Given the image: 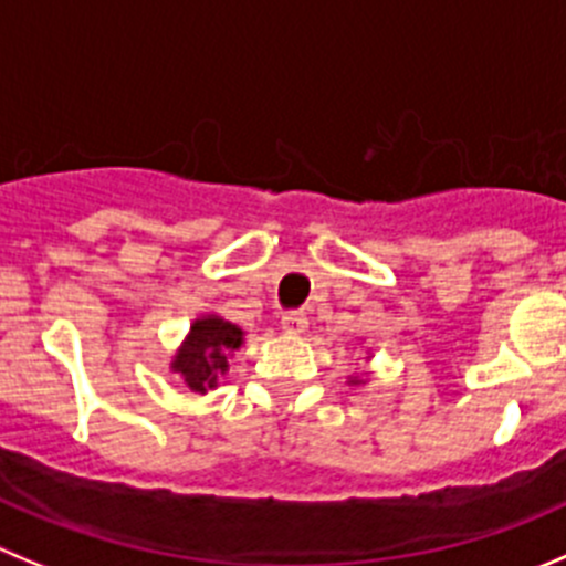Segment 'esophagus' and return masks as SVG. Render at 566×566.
<instances>
[{
    "label": "esophagus",
    "instance_id": "34e87169",
    "mask_svg": "<svg viewBox=\"0 0 566 566\" xmlns=\"http://www.w3.org/2000/svg\"><path fill=\"white\" fill-rule=\"evenodd\" d=\"M280 325H283L286 333H292V336H300V333H305V327H308V316H305L303 311H289V314H283Z\"/></svg>",
    "mask_w": 566,
    "mask_h": 566
}]
</instances>
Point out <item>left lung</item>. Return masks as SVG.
<instances>
[{
  "label": "left lung",
  "instance_id": "1",
  "mask_svg": "<svg viewBox=\"0 0 566 566\" xmlns=\"http://www.w3.org/2000/svg\"><path fill=\"white\" fill-rule=\"evenodd\" d=\"M349 384H355V380H349Z\"/></svg>",
  "mask_w": 566,
  "mask_h": 566
}]
</instances>
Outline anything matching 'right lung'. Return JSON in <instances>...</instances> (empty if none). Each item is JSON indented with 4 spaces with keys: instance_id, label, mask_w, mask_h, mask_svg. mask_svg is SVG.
I'll list each match as a JSON object with an SVG mask.
<instances>
[{
    "instance_id": "1",
    "label": "right lung",
    "mask_w": 566,
    "mask_h": 566,
    "mask_svg": "<svg viewBox=\"0 0 566 566\" xmlns=\"http://www.w3.org/2000/svg\"><path fill=\"white\" fill-rule=\"evenodd\" d=\"M241 344H244L241 327L219 319V316H202L191 325L186 344L171 360V369L180 373L188 389L206 395L228 373V355L239 349Z\"/></svg>"
}]
</instances>
